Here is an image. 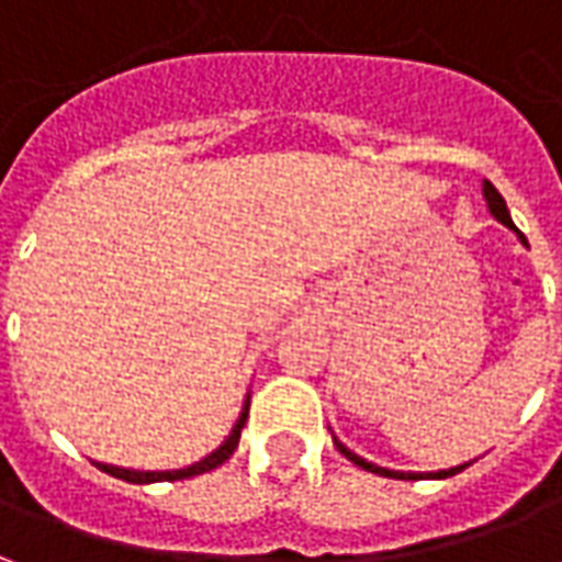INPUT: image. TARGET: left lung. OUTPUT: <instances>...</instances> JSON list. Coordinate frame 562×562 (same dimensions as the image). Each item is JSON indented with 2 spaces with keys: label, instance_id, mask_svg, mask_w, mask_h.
<instances>
[{
  "label": "left lung",
  "instance_id": "8db88e82",
  "mask_svg": "<svg viewBox=\"0 0 562 562\" xmlns=\"http://www.w3.org/2000/svg\"><path fill=\"white\" fill-rule=\"evenodd\" d=\"M482 195H484V201H487V210H491V216H494L496 222H503L508 232L518 234L520 244L527 246V237H524V234L515 228V222H512V216H508L506 201H503V195L496 192L491 180H484V183H482ZM334 446H337V451H340L342 458L352 460L355 467H361V470H367V472H376V475H385V479H401V482H418V479H448V475H458L460 470H467V467L472 463V460H470V463H460V467H451V470H436V472H401V470H385V467H376V463H370V460H364L361 454H355L352 448L342 446L337 436H334Z\"/></svg>",
  "mask_w": 562,
  "mask_h": 562
}]
</instances>
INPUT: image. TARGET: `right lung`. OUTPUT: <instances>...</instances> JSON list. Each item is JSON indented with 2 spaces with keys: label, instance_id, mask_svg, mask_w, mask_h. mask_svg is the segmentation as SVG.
Masks as SVG:
<instances>
[{
  "label": "right lung",
  "instance_id": "1",
  "mask_svg": "<svg viewBox=\"0 0 562 562\" xmlns=\"http://www.w3.org/2000/svg\"><path fill=\"white\" fill-rule=\"evenodd\" d=\"M246 418H249V394H246L244 409H240V418L234 422L232 434L225 436V442H222L216 451H210L207 458H201L192 467H183V470H161V472H149V470H126V467H111V463H95L99 470L108 472V475H114V479H123V482L132 484H149V482H180V479H192V475H201V472H210L222 467L225 460L232 458L234 448L240 442V430H244Z\"/></svg>",
  "mask_w": 562,
  "mask_h": 562
}]
</instances>
